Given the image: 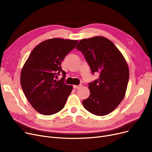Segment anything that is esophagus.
<instances>
[{
  "label": "esophagus",
  "mask_w": 152,
  "mask_h": 152,
  "mask_svg": "<svg viewBox=\"0 0 152 152\" xmlns=\"http://www.w3.org/2000/svg\"><path fill=\"white\" fill-rule=\"evenodd\" d=\"M80 87V85L79 86H76V85H74L73 86V88L74 89H77V88H79V87Z\"/></svg>",
  "instance_id": "esophagus-1"
}]
</instances>
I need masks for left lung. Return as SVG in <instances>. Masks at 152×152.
I'll use <instances>...</instances> for the list:
<instances>
[{"label": "left lung", "instance_id": "1", "mask_svg": "<svg viewBox=\"0 0 152 152\" xmlns=\"http://www.w3.org/2000/svg\"><path fill=\"white\" fill-rule=\"evenodd\" d=\"M76 49L84 55L92 73H100L97 79L89 83L90 95L83 105L94 115H107L124 97L129 77L127 63L115 45L104 37L82 39Z\"/></svg>", "mask_w": 152, "mask_h": 152}]
</instances>
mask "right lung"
<instances>
[{
    "mask_svg": "<svg viewBox=\"0 0 152 152\" xmlns=\"http://www.w3.org/2000/svg\"><path fill=\"white\" fill-rule=\"evenodd\" d=\"M78 41L53 38L37 45L21 72L20 82L26 97L37 111L51 115L61 110L73 89L64 83L66 73L61 62ZM62 73L59 81L56 79Z\"/></svg>",
    "mask_w": 152,
    "mask_h": 152,
    "instance_id": "obj_1",
    "label": "right lung"
}]
</instances>
